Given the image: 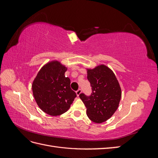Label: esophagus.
<instances>
[{"mask_svg": "<svg viewBox=\"0 0 158 158\" xmlns=\"http://www.w3.org/2000/svg\"><path fill=\"white\" fill-rule=\"evenodd\" d=\"M81 92H82V89H78L76 92V95H77L78 96H79V95L81 94Z\"/></svg>", "mask_w": 158, "mask_h": 158, "instance_id": "34e87169", "label": "esophagus"}]
</instances>
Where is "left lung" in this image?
Wrapping results in <instances>:
<instances>
[{"label": "left lung", "mask_w": 158, "mask_h": 158, "mask_svg": "<svg viewBox=\"0 0 158 158\" xmlns=\"http://www.w3.org/2000/svg\"><path fill=\"white\" fill-rule=\"evenodd\" d=\"M87 78L92 86L89 96L84 94L80 98L87 110V115L95 123H102L114 113L121 98V89L113 72L105 65L87 69Z\"/></svg>", "instance_id": "8db88e82"}]
</instances>
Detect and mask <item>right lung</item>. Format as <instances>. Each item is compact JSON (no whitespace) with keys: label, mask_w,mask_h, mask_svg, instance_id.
Listing matches in <instances>:
<instances>
[{"label":"right lung","mask_w":158,"mask_h":158,"mask_svg":"<svg viewBox=\"0 0 158 158\" xmlns=\"http://www.w3.org/2000/svg\"><path fill=\"white\" fill-rule=\"evenodd\" d=\"M67 70L58 61L46 64L37 73L32 84L33 94L38 106L47 114L57 116L68 111L76 97L70 88Z\"/></svg>","instance_id":"obj_1"}]
</instances>
